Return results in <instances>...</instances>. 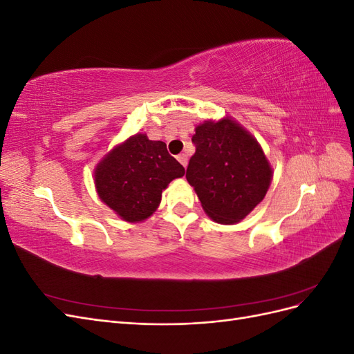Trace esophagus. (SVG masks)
<instances>
[{
	"instance_id": "34e87169",
	"label": "esophagus",
	"mask_w": 354,
	"mask_h": 354,
	"mask_svg": "<svg viewBox=\"0 0 354 354\" xmlns=\"http://www.w3.org/2000/svg\"><path fill=\"white\" fill-rule=\"evenodd\" d=\"M177 159H178V162L183 165L185 168L187 167V155L186 153H180L178 156H177Z\"/></svg>"
}]
</instances>
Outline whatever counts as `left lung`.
I'll return each instance as SVG.
<instances>
[{
    "mask_svg": "<svg viewBox=\"0 0 354 354\" xmlns=\"http://www.w3.org/2000/svg\"><path fill=\"white\" fill-rule=\"evenodd\" d=\"M192 142L196 152L186 178L203 211L221 224L239 223L264 199L273 177L261 146L229 116L199 124Z\"/></svg>",
    "mask_w": 354,
    "mask_h": 354,
    "instance_id": "1",
    "label": "left lung"
}]
</instances>
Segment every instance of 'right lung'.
<instances>
[{"instance_id": "add662e5", "label": "right lung", "mask_w": 354, "mask_h": 354, "mask_svg": "<svg viewBox=\"0 0 354 354\" xmlns=\"http://www.w3.org/2000/svg\"><path fill=\"white\" fill-rule=\"evenodd\" d=\"M185 176V168L164 142L136 134L115 146L94 169L99 198L128 223L143 221L156 211L169 181Z\"/></svg>"}]
</instances>
